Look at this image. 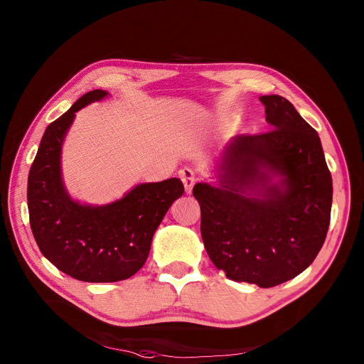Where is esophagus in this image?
I'll use <instances>...</instances> for the list:
<instances>
[{"label":"esophagus","instance_id":"esophagus-1","mask_svg":"<svg viewBox=\"0 0 364 364\" xmlns=\"http://www.w3.org/2000/svg\"><path fill=\"white\" fill-rule=\"evenodd\" d=\"M178 177L181 178V181H183V184H184L186 192H187V193L192 192V188H193L196 180H198V178H196V172H195L192 168H181V169L178 171Z\"/></svg>","mask_w":364,"mask_h":364}]
</instances>
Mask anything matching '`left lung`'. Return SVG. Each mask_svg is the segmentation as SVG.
I'll list each match as a JSON object with an SVG mask.
<instances>
[{"instance_id": "1", "label": "left lung", "mask_w": 364, "mask_h": 364, "mask_svg": "<svg viewBox=\"0 0 364 364\" xmlns=\"http://www.w3.org/2000/svg\"><path fill=\"white\" fill-rule=\"evenodd\" d=\"M272 129L239 134L198 183L205 250L228 279L273 288L314 261L331 223L332 177L318 134L282 95H261Z\"/></svg>"}]
</instances>
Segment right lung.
<instances>
[{
	"instance_id": "right-lung-1",
	"label": "right lung",
	"mask_w": 364,
	"mask_h": 364,
	"mask_svg": "<svg viewBox=\"0 0 364 364\" xmlns=\"http://www.w3.org/2000/svg\"><path fill=\"white\" fill-rule=\"evenodd\" d=\"M92 90L51 122L28 177V209L43 255L68 276L91 283L119 282L144 265L153 235L183 193L180 178L141 183L107 205L70 198L62 178V146L75 113L107 97Z\"/></svg>"
}]
</instances>
